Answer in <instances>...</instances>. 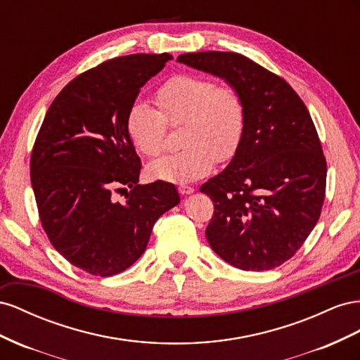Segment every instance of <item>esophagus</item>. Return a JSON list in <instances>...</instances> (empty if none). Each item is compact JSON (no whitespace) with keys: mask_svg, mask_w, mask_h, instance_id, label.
Masks as SVG:
<instances>
[{"mask_svg":"<svg viewBox=\"0 0 360 360\" xmlns=\"http://www.w3.org/2000/svg\"><path fill=\"white\" fill-rule=\"evenodd\" d=\"M178 190H179L181 194H184V196H187V194L194 193V188H193V187H188V186H181Z\"/></svg>","mask_w":360,"mask_h":360,"instance_id":"obj_1","label":"esophagus"}]
</instances>
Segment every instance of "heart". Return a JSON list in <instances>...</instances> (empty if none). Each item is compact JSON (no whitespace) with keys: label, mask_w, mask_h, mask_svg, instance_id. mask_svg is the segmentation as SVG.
<instances>
[{"label":"heart","mask_w":360,"mask_h":360,"mask_svg":"<svg viewBox=\"0 0 360 360\" xmlns=\"http://www.w3.org/2000/svg\"><path fill=\"white\" fill-rule=\"evenodd\" d=\"M160 108L134 102L128 111L127 131L139 152L157 157L164 149L167 123L186 125L181 152L161 157L148 166L149 176L166 182L203 178L215 160L226 161L237 152L245 125V111L237 90L217 86L198 75H176L155 94Z\"/></svg>","instance_id":"b5f03b06"}]
</instances>
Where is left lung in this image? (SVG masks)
<instances>
[{
    "label": "left lung",
    "instance_id": "1",
    "mask_svg": "<svg viewBox=\"0 0 360 360\" xmlns=\"http://www.w3.org/2000/svg\"><path fill=\"white\" fill-rule=\"evenodd\" d=\"M178 61L224 79L241 96L245 125L221 173L200 187L214 202L207 240L223 261L264 271L292 258L320 219L327 166L309 111L292 87L237 53Z\"/></svg>",
    "mask_w": 360,
    "mask_h": 360
}]
</instances>
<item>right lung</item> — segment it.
Masks as SVG:
<instances>
[{
  "mask_svg": "<svg viewBox=\"0 0 360 360\" xmlns=\"http://www.w3.org/2000/svg\"><path fill=\"white\" fill-rule=\"evenodd\" d=\"M173 57L132 54L78 75L48 108L30 161L39 217L72 265L108 277L145 252L153 224L179 203L176 187L140 186L141 162L127 131L140 89ZM126 200L112 193L126 189Z\"/></svg>",
  "mask_w": 360,
  "mask_h": 360,
  "instance_id": "add662e5",
  "label": "right lung"
}]
</instances>
